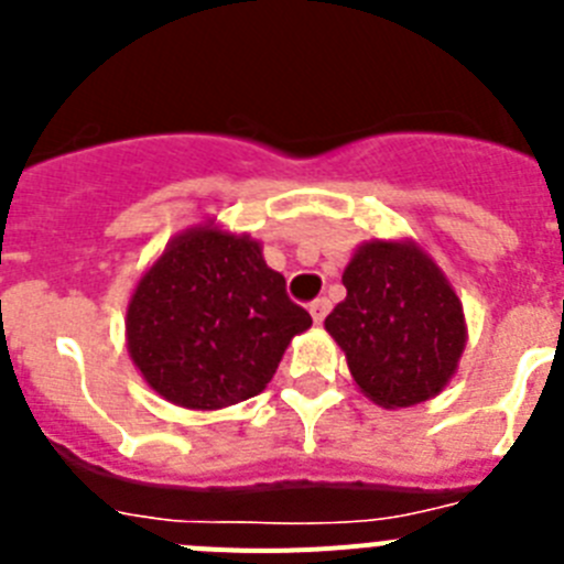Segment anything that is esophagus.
<instances>
[{
	"instance_id": "esophagus-1",
	"label": "esophagus",
	"mask_w": 564,
	"mask_h": 564,
	"mask_svg": "<svg viewBox=\"0 0 564 564\" xmlns=\"http://www.w3.org/2000/svg\"><path fill=\"white\" fill-rule=\"evenodd\" d=\"M327 313H330V299H316V302H311V316L316 325H322V322H325Z\"/></svg>"
}]
</instances>
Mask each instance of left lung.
Wrapping results in <instances>:
<instances>
[{
  "instance_id": "8db88e82",
  "label": "left lung",
  "mask_w": 564,
  "mask_h": 564,
  "mask_svg": "<svg viewBox=\"0 0 564 564\" xmlns=\"http://www.w3.org/2000/svg\"><path fill=\"white\" fill-rule=\"evenodd\" d=\"M347 299L325 327L358 390L383 410L430 401L455 376L466 318L449 279L412 239H370L341 276Z\"/></svg>"
}]
</instances>
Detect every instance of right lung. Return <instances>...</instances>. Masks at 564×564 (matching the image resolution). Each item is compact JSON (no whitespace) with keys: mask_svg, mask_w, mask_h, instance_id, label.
Returning a JSON list of instances; mask_svg holds the SVG:
<instances>
[{"mask_svg":"<svg viewBox=\"0 0 564 564\" xmlns=\"http://www.w3.org/2000/svg\"><path fill=\"white\" fill-rule=\"evenodd\" d=\"M311 325L257 239L206 223L177 234L141 276L127 347L158 395L212 412L265 390L291 338Z\"/></svg>","mask_w":564,"mask_h":564,"instance_id":"right-lung-1","label":"right lung"}]
</instances>
